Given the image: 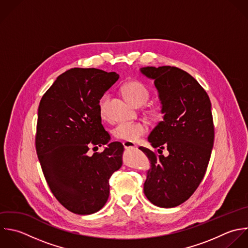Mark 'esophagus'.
I'll use <instances>...</instances> for the list:
<instances>
[{
    "label": "esophagus",
    "mask_w": 248,
    "mask_h": 248,
    "mask_svg": "<svg viewBox=\"0 0 248 248\" xmlns=\"http://www.w3.org/2000/svg\"><path fill=\"white\" fill-rule=\"evenodd\" d=\"M123 145H124V149H125V150H129V149H136V148H137V146H136L134 143L129 142V141H124V142L123 143Z\"/></svg>",
    "instance_id": "34e87169"
}]
</instances>
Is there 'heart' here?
<instances>
[{
	"mask_svg": "<svg viewBox=\"0 0 248 248\" xmlns=\"http://www.w3.org/2000/svg\"><path fill=\"white\" fill-rule=\"evenodd\" d=\"M123 93L126 99L134 106L139 107L144 105L149 97L150 93L148 89L139 81H129L123 86ZM110 99V94L105 93L102 94L98 101L99 115L102 119L107 117V105ZM147 116L155 122L162 120L164 111L161 105H155L149 108L146 112ZM146 133V127L141 123H124L119 124L113 129V135L115 138L123 141L136 142Z\"/></svg>",
	"mask_w": 248,
	"mask_h": 248,
	"instance_id": "1",
	"label": "heart"
}]
</instances>
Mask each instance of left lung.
Here are the masks:
<instances>
[{
	"label": "left lung",
	"instance_id": "left-lung-1",
	"mask_svg": "<svg viewBox=\"0 0 248 248\" xmlns=\"http://www.w3.org/2000/svg\"><path fill=\"white\" fill-rule=\"evenodd\" d=\"M140 70L155 80L164 111L163 121L148 138L159 155L139 148L151 161L144 193L157 207L174 208L195 192L206 174L215 140L212 103L197 80L179 67ZM163 149L169 151L167 157Z\"/></svg>",
	"mask_w": 248,
	"mask_h": 248
}]
</instances>
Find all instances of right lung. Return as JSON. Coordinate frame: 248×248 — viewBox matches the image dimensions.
Segmentation results:
<instances>
[{
    "mask_svg": "<svg viewBox=\"0 0 248 248\" xmlns=\"http://www.w3.org/2000/svg\"><path fill=\"white\" fill-rule=\"evenodd\" d=\"M119 79L116 72L74 67L43 94L37 113L35 149L44 178L69 212L92 215L109 197V179L123 165L124 146L113 142L102 153L90 145L108 143L98 110L102 94Z\"/></svg>",
    "mask_w": 248,
    "mask_h": 248,
    "instance_id": "add662e5",
    "label": "right lung"
}]
</instances>
